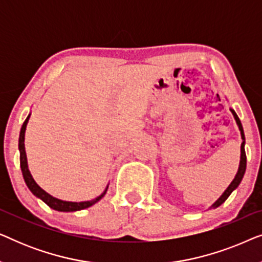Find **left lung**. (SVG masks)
I'll use <instances>...</instances> for the list:
<instances>
[{"label": "left lung", "instance_id": "left-lung-1", "mask_svg": "<svg viewBox=\"0 0 262 262\" xmlns=\"http://www.w3.org/2000/svg\"><path fill=\"white\" fill-rule=\"evenodd\" d=\"M231 113L234 114V117H235V120H236V123H237V125H238V128H239V131H241V136H242V139H243V142H242V144H241V161H239V167H238V171H237V174H236V177H235V179L234 180H232V182L230 185H229V187L225 189V192L223 193V194H222V196L220 199L217 200L216 203L213 204V207H218L220 205H222V204H223L225 200L228 199V196L231 194V192L234 191V189L237 187V186L239 185V182H241V180H242V178H243V175H245V171H246V167H247V156H246V151H245V143H246V138H245V134H243V127H242V124H241V120L238 119V117H237V114L235 113V111H232L231 110Z\"/></svg>", "mask_w": 262, "mask_h": 262}]
</instances>
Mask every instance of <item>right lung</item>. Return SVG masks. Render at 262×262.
<instances>
[{
    "label": "right lung",
    "mask_w": 262,
    "mask_h": 262,
    "mask_svg": "<svg viewBox=\"0 0 262 262\" xmlns=\"http://www.w3.org/2000/svg\"><path fill=\"white\" fill-rule=\"evenodd\" d=\"M28 119H30V116L27 117V119L25 120L23 124V127H21L20 131V138H19V150H20V167L21 171H23L24 180L26 182L27 187L30 188V191L33 193L35 196L40 198L42 202H44L46 205H49L51 209L57 210V211H63V212H71V211H78L87 209V207L92 206L93 204L99 202L100 199L102 198L103 195L106 194V191L102 193L101 195L95 198L94 200H91V202H82V203H71V202H63V200H59L57 198H53L52 195H50L49 193H46L44 189H41L37 185V182L34 181V179L32 178V175L28 170L27 166V157H26V150H25V131H26V126L28 123Z\"/></svg>",
    "instance_id": "right-lung-1"
}]
</instances>
